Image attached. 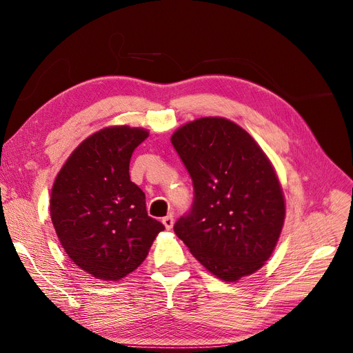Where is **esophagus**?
Listing matches in <instances>:
<instances>
[{
    "label": "esophagus",
    "mask_w": 353,
    "mask_h": 353,
    "mask_svg": "<svg viewBox=\"0 0 353 353\" xmlns=\"http://www.w3.org/2000/svg\"><path fill=\"white\" fill-rule=\"evenodd\" d=\"M163 225H164V228H165L167 230H170V229L173 228V225H174V217H173L172 214L163 217Z\"/></svg>",
    "instance_id": "34e87169"
}]
</instances>
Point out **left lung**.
I'll return each instance as SVG.
<instances>
[{
    "instance_id": "1",
    "label": "left lung",
    "mask_w": 353,
    "mask_h": 353,
    "mask_svg": "<svg viewBox=\"0 0 353 353\" xmlns=\"http://www.w3.org/2000/svg\"><path fill=\"white\" fill-rule=\"evenodd\" d=\"M172 143L193 180L194 200L174 233L210 273L237 282L272 256L285 223L274 167L254 139L223 117L179 127Z\"/></svg>"
}]
</instances>
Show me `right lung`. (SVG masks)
I'll return each instance as SVG.
<instances>
[{
  "instance_id": "obj_1",
  "label": "right lung",
  "mask_w": 353,
  "mask_h": 353,
  "mask_svg": "<svg viewBox=\"0 0 353 353\" xmlns=\"http://www.w3.org/2000/svg\"><path fill=\"white\" fill-rule=\"evenodd\" d=\"M147 137L141 127H104L80 143L52 184L50 214L63 249L104 282L134 272L164 230L128 174L134 148Z\"/></svg>"
}]
</instances>
